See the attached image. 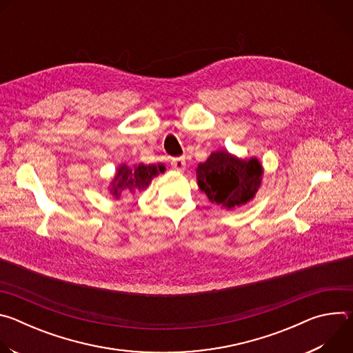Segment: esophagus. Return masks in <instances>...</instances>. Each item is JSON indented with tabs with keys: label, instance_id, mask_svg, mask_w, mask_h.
Instances as JSON below:
<instances>
[{
	"label": "esophagus",
	"instance_id": "obj_1",
	"mask_svg": "<svg viewBox=\"0 0 353 353\" xmlns=\"http://www.w3.org/2000/svg\"><path fill=\"white\" fill-rule=\"evenodd\" d=\"M170 165H172V168H173L174 170L183 172V170L185 169V159H184L183 157H181V158H174V159H172Z\"/></svg>",
	"mask_w": 353,
	"mask_h": 353
}]
</instances>
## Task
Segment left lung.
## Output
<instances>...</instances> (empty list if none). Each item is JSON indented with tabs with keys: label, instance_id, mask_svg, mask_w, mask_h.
<instances>
[{
	"label": "left lung",
	"instance_id": "obj_1",
	"mask_svg": "<svg viewBox=\"0 0 353 353\" xmlns=\"http://www.w3.org/2000/svg\"><path fill=\"white\" fill-rule=\"evenodd\" d=\"M261 174L263 169L256 158L241 161L228 152H214L196 168L199 190L212 203L229 210L254 196L261 184Z\"/></svg>",
	"mask_w": 353,
	"mask_h": 353
}]
</instances>
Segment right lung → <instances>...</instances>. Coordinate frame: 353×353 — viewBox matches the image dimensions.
Listing matches in <instances>:
<instances>
[{
  "label": "right lung",
  "mask_w": 353,
  "mask_h": 353,
  "mask_svg": "<svg viewBox=\"0 0 353 353\" xmlns=\"http://www.w3.org/2000/svg\"><path fill=\"white\" fill-rule=\"evenodd\" d=\"M163 166L157 165H138L134 169H130L127 166H121L117 172V176L113 180L112 192L113 195L119 196L120 191L124 188L132 190H143L148 187V184L152 181L155 176L159 174V172H163Z\"/></svg>",
  "instance_id": "add662e5"
}]
</instances>
